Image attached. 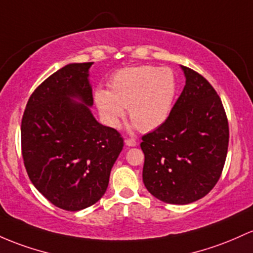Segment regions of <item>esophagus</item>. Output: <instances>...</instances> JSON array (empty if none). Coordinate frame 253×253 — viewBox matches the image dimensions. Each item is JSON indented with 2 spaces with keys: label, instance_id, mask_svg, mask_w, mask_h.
I'll return each mask as SVG.
<instances>
[{
  "label": "esophagus",
  "instance_id": "34e87169",
  "mask_svg": "<svg viewBox=\"0 0 253 253\" xmlns=\"http://www.w3.org/2000/svg\"><path fill=\"white\" fill-rule=\"evenodd\" d=\"M126 145L127 146H135V145H137V140L133 139V138H131V139H127L126 140Z\"/></svg>",
  "mask_w": 253,
  "mask_h": 253
}]
</instances>
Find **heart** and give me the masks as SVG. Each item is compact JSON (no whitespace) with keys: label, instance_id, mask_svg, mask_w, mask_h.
Wrapping results in <instances>:
<instances>
[{"label":"heart","instance_id":"b5f03b06","mask_svg":"<svg viewBox=\"0 0 253 253\" xmlns=\"http://www.w3.org/2000/svg\"><path fill=\"white\" fill-rule=\"evenodd\" d=\"M109 90L98 88L95 102L107 125L116 127L126 108L134 126L144 132L165 124L176 96L177 80L167 67L138 66L118 71L109 82Z\"/></svg>","mask_w":253,"mask_h":253}]
</instances>
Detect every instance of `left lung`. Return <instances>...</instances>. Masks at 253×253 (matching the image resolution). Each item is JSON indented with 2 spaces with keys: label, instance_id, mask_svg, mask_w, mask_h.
<instances>
[{
  "label": "left lung",
  "instance_id": "obj_1",
  "mask_svg": "<svg viewBox=\"0 0 253 253\" xmlns=\"http://www.w3.org/2000/svg\"><path fill=\"white\" fill-rule=\"evenodd\" d=\"M186 85L162 126L144 135L143 181L146 190L168 204L203 198L220 179L226 162L229 128L215 88L181 66Z\"/></svg>",
  "mask_w": 253,
  "mask_h": 253
}]
</instances>
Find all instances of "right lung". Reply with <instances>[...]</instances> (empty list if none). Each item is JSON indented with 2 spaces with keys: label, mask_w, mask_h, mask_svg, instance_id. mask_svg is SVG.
Instances as JSON below:
<instances>
[{
  "label": "right lung",
  "mask_w": 253,
  "mask_h": 253,
  "mask_svg": "<svg viewBox=\"0 0 253 253\" xmlns=\"http://www.w3.org/2000/svg\"><path fill=\"white\" fill-rule=\"evenodd\" d=\"M69 63L33 91L21 121V151L30 180L60 209L78 211L102 198L124 139L93 118L88 69Z\"/></svg>",
  "instance_id": "right-lung-1"
}]
</instances>
